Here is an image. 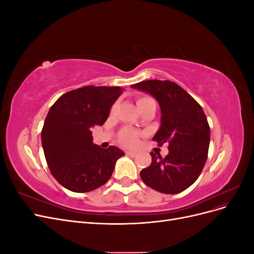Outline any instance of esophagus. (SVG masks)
Segmentation results:
<instances>
[{
	"label": "esophagus",
	"instance_id": "obj_1",
	"mask_svg": "<svg viewBox=\"0 0 254 254\" xmlns=\"http://www.w3.org/2000/svg\"><path fill=\"white\" fill-rule=\"evenodd\" d=\"M126 155L129 156V157H131V158H134V157L137 156V152L133 151V150H128V151H126Z\"/></svg>",
	"mask_w": 254,
	"mask_h": 254
}]
</instances>
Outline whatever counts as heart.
I'll use <instances>...</instances> for the list:
<instances>
[{
    "label": "heart",
    "instance_id": "1",
    "mask_svg": "<svg viewBox=\"0 0 254 254\" xmlns=\"http://www.w3.org/2000/svg\"><path fill=\"white\" fill-rule=\"evenodd\" d=\"M150 103H155L153 102V99L147 96H140V97H136V105L139 107V109H143L144 107L147 106ZM115 108H117V106L113 105L110 109V114L112 115L115 112ZM139 135L140 133L137 131H134V130L130 129V128H125L123 129L122 131L119 134V142L124 145V146H129V147H131V146H135L139 142Z\"/></svg>",
    "mask_w": 254,
    "mask_h": 254
}]
</instances>
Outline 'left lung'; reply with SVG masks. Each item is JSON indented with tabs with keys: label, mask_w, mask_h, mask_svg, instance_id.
Wrapping results in <instances>:
<instances>
[{
	"label": "left lung",
	"mask_w": 254,
	"mask_h": 254,
	"mask_svg": "<svg viewBox=\"0 0 254 254\" xmlns=\"http://www.w3.org/2000/svg\"><path fill=\"white\" fill-rule=\"evenodd\" d=\"M156 97L162 117L152 140L168 144L164 158L151 151V163L140 175L146 186L164 194H178L200 176L207 159L210 126L202 107L171 80H145L131 86Z\"/></svg>",
	"instance_id": "8db88e82"
}]
</instances>
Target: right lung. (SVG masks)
Returning a JSON list of instances; mask_svg holds the SVG:
<instances>
[{
	"label": "right lung",
	"instance_id": "add662e5",
	"mask_svg": "<svg viewBox=\"0 0 254 254\" xmlns=\"http://www.w3.org/2000/svg\"><path fill=\"white\" fill-rule=\"evenodd\" d=\"M120 87L87 86L68 91L54 103L41 131L42 147L50 172L61 186L87 193L110 179L120 148L93 144L91 128L103 125L111 106L121 95Z\"/></svg>",
	"mask_w": 254,
	"mask_h": 254
}]
</instances>
